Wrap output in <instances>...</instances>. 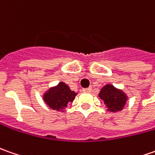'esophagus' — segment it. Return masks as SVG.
Instances as JSON below:
<instances>
[{
    "instance_id": "obj_1",
    "label": "esophagus",
    "mask_w": 155,
    "mask_h": 155,
    "mask_svg": "<svg viewBox=\"0 0 155 155\" xmlns=\"http://www.w3.org/2000/svg\"><path fill=\"white\" fill-rule=\"evenodd\" d=\"M83 92L84 93H91L92 92V87L85 88V89H83Z\"/></svg>"
}]
</instances>
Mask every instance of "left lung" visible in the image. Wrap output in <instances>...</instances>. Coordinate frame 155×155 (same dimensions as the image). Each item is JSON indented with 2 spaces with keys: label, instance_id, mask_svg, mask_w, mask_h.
I'll return each instance as SVG.
<instances>
[{
  "label": "left lung",
  "instance_id": "8db88e82",
  "mask_svg": "<svg viewBox=\"0 0 155 155\" xmlns=\"http://www.w3.org/2000/svg\"><path fill=\"white\" fill-rule=\"evenodd\" d=\"M99 97L103 100L107 111L117 112L125 107L129 96L122 89L117 88L112 84H106L100 89Z\"/></svg>",
  "mask_w": 155,
  "mask_h": 155
}]
</instances>
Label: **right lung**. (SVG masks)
I'll use <instances>...</instances> for the list:
<instances>
[{
    "label": "right lung",
    "mask_w": 155,
    "mask_h": 155,
    "mask_svg": "<svg viewBox=\"0 0 155 155\" xmlns=\"http://www.w3.org/2000/svg\"><path fill=\"white\" fill-rule=\"evenodd\" d=\"M77 94L74 91H72L66 83L60 81L56 86L46 90L42 98L51 109L63 112L68 104L73 102Z\"/></svg>",
    "instance_id": "obj_1"
}]
</instances>
